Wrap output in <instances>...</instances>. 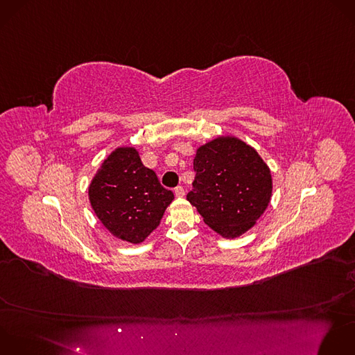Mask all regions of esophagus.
I'll return each mask as SVG.
<instances>
[{"mask_svg":"<svg viewBox=\"0 0 355 355\" xmlns=\"http://www.w3.org/2000/svg\"><path fill=\"white\" fill-rule=\"evenodd\" d=\"M174 192H175V196H178V198H181V196L185 195V189H184L182 187H177V188L174 189Z\"/></svg>","mask_w":355,"mask_h":355,"instance_id":"1","label":"esophagus"}]
</instances>
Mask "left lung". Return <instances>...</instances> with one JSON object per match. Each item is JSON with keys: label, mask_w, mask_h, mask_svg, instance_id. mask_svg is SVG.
<instances>
[{"label": "left lung", "mask_w": 355, "mask_h": 355, "mask_svg": "<svg viewBox=\"0 0 355 355\" xmlns=\"http://www.w3.org/2000/svg\"><path fill=\"white\" fill-rule=\"evenodd\" d=\"M193 170V188L187 199L225 239L248 231L270 202L269 167L254 148L237 138L221 137L200 146Z\"/></svg>", "instance_id": "left-lung-1"}]
</instances>
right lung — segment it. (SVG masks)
Masks as SVG:
<instances>
[{"label": "right lung", "instance_id": "1", "mask_svg": "<svg viewBox=\"0 0 355 355\" xmlns=\"http://www.w3.org/2000/svg\"><path fill=\"white\" fill-rule=\"evenodd\" d=\"M89 199L114 237L139 244L160 224L174 193L162 187L134 148H118L92 180Z\"/></svg>", "mask_w": 355, "mask_h": 355}]
</instances>
